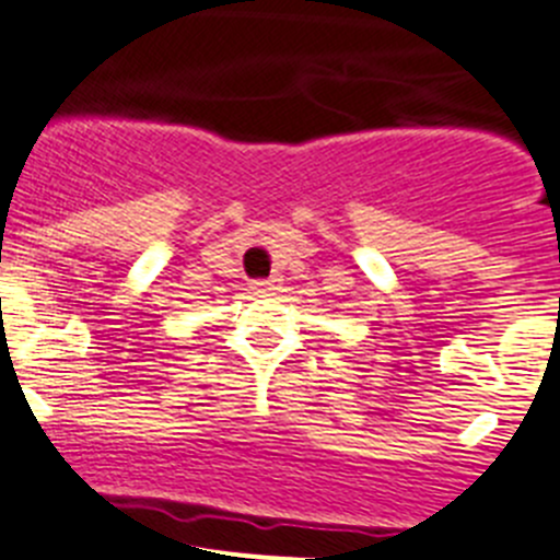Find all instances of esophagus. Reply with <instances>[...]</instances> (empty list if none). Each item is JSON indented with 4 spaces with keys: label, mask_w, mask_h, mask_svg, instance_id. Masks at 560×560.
<instances>
[{
    "label": "esophagus",
    "mask_w": 560,
    "mask_h": 560,
    "mask_svg": "<svg viewBox=\"0 0 560 560\" xmlns=\"http://www.w3.org/2000/svg\"><path fill=\"white\" fill-rule=\"evenodd\" d=\"M250 290H254V295H261V299H265V295H276V292L281 290V276H270V279L265 281H254Z\"/></svg>",
    "instance_id": "obj_1"
}]
</instances>
